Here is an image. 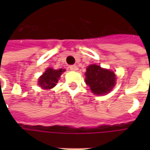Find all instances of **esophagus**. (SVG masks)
<instances>
[{"mask_svg":"<svg viewBox=\"0 0 150 150\" xmlns=\"http://www.w3.org/2000/svg\"><path fill=\"white\" fill-rule=\"evenodd\" d=\"M69 68L72 71H77L78 70V67L76 66V65H71V66L69 67Z\"/></svg>","mask_w":150,"mask_h":150,"instance_id":"esophagus-1","label":"esophagus"}]
</instances>
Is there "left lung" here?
Returning <instances> with one entry per match:
<instances>
[{
  "label": "left lung",
  "instance_id": "left-lung-1",
  "mask_svg": "<svg viewBox=\"0 0 150 150\" xmlns=\"http://www.w3.org/2000/svg\"><path fill=\"white\" fill-rule=\"evenodd\" d=\"M85 83L90 87L91 91L97 95L108 93L116 83L115 73L100 66L92 64L87 67L85 72Z\"/></svg>",
  "mask_w": 150,
  "mask_h": 150
}]
</instances>
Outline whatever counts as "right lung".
<instances>
[{
	"instance_id": "add662e5",
	"label": "right lung",
	"mask_w": 150,
	"mask_h": 150,
	"mask_svg": "<svg viewBox=\"0 0 150 150\" xmlns=\"http://www.w3.org/2000/svg\"><path fill=\"white\" fill-rule=\"evenodd\" d=\"M65 71V69L55 70L52 68H47L43 74L38 78V85L43 89H51L54 88L62 73Z\"/></svg>"
}]
</instances>
